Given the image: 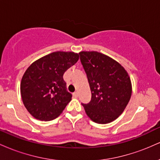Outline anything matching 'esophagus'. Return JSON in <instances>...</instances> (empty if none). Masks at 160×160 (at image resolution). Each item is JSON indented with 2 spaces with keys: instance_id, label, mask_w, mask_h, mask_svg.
<instances>
[{
  "instance_id": "obj_1",
  "label": "esophagus",
  "mask_w": 160,
  "mask_h": 160,
  "mask_svg": "<svg viewBox=\"0 0 160 160\" xmlns=\"http://www.w3.org/2000/svg\"><path fill=\"white\" fill-rule=\"evenodd\" d=\"M73 95H74V96L76 97V98H78V92H75L73 93Z\"/></svg>"
}]
</instances>
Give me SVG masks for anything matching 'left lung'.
Instances as JSON below:
<instances>
[{"label":"left lung","instance_id":"8db88e82","mask_svg":"<svg viewBox=\"0 0 160 160\" xmlns=\"http://www.w3.org/2000/svg\"><path fill=\"white\" fill-rule=\"evenodd\" d=\"M92 92L86 113L99 124L111 122L122 114L132 95L131 79L116 60L96 51L79 52Z\"/></svg>","mask_w":160,"mask_h":160}]
</instances>
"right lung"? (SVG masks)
Listing matches in <instances>:
<instances>
[{"label":"right lung","instance_id":"1","mask_svg":"<svg viewBox=\"0 0 160 160\" xmlns=\"http://www.w3.org/2000/svg\"><path fill=\"white\" fill-rule=\"evenodd\" d=\"M79 59L78 53L57 51L36 60L24 73L20 84L22 102L37 120L58 117L71 102L63 75Z\"/></svg>","mask_w":160,"mask_h":160}]
</instances>
